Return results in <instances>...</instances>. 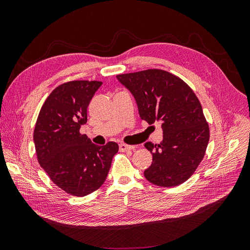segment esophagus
Instances as JSON below:
<instances>
[{
	"instance_id": "1",
	"label": "esophagus",
	"mask_w": 250,
	"mask_h": 250,
	"mask_svg": "<svg viewBox=\"0 0 250 250\" xmlns=\"http://www.w3.org/2000/svg\"><path fill=\"white\" fill-rule=\"evenodd\" d=\"M119 148H120V151H121V152H126V151H129V150L134 149V146L127 145V144H120Z\"/></svg>"
}]
</instances>
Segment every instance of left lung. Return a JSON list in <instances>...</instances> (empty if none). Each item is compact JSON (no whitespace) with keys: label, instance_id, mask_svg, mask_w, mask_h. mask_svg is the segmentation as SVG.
<instances>
[{"label":"left lung","instance_id":"left-lung-1","mask_svg":"<svg viewBox=\"0 0 250 250\" xmlns=\"http://www.w3.org/2000/svg\"><path fill=\"white\" fill-rule=\"evenodd\" d=\"M117 78L134 96L142 120L149 125L162 122L163 142L145 144L153 160L144 175L160 187L185 183L203 160L209 140L197 96L183 79L160 69L120 74Z\"/></svg>","mask_w":250,"mask_h":250}]
</instances>
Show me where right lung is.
Masks as SVG:
<instances>
[{
    "label": "right lung",
    "mask_w": 250,
    "mask_h": 250,
    "mask_svg": "<svg viewBox=\"0 0 250 250\" xmlns=\"http://www.w3.org/2000/svg\"><path fill=\"white\" fill-rule=\"evenodd\" d=\"M101 84L75 80L58 85L43 102L33 132L41 167L58 188L78 197L104 184L119 150L115 142L97 146L80 133L87 122L88 104Z\"/></svg>",
    "instance_id": "right-lung-1"
}]
</instances>
